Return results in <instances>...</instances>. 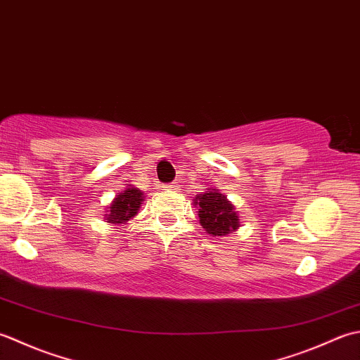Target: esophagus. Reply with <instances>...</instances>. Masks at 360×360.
Listing matches in <instances>:
<instances>
[{
	"label": "esophagus",
	"mask_w": 360,
	"mask_h": 360,
	"mask_svg": "<svg viewBox=\"0 0 360 360\" xmlns=\"http://www.w3.org/2000/svg\"><path fill=\"white\" fill-rule=\"evenodd\" d=\"M163 188H166V189H177V185H175V183H169V185H165Z\"/></svg>",
	"instance_id": "esophagus-1"
}]
</instances>
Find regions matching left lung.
I'll use <instances>...</instances> for the list:
<instances>
[{
    "label": "left lung",
    "instance_id": "1",
    "mask_svg": "<svg viewBox=\"0 0 360 360\" xmlns=\"http://www.w3.org/2000/svg\"><path fill=\"white\" fill-rule=\"evenodd\" d=\"M199 208V219L205 230L212 236H225L236 231L239 226V216L226 197L219 194V189L207 191L195 197Z\"/></svg>",
    "mask_w": 360,
    "mask_h": 360
}]
</instances>
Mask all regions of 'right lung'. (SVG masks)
Returning a JSON list of instances; mask_svg holds the SVG:
<instances>
[{"label":"right lung","mask_w":360,"mask_h":360,"mask_svg":"<svg viewBox=\"0 0 360 360\" xmlns=\"http://www.w3.org/2000/svg\"><path fill=\"white\" fill-rule=\"evenodd\" d=\"M143 202V193L136 188H127L124 193L116 195L112 207L108 210V214H105V221L110 224H124L134 217L139 205Z\"/></svg>","instance_id":"obj_1"}]
</instances>
